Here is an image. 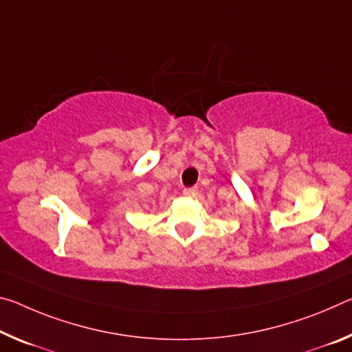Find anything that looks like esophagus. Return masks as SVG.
Returning <instances> with one entry per match:
<instances>
[{
    "label": "esophagus",
    "instance_id": "1",
    "mask_svg": "<svg viewBox=\"0 0 352 352\" xmlns=\"http://www.w3.org/2000/svg\"><path fill=\"white\" fill-rule=\"evenodd\" d=\"M183 196L196 197L197 196V188H186L185 191H183Z\"/></svg>",
    "mask_w": 352,
    "mask_h": 352
}]
</instances>
